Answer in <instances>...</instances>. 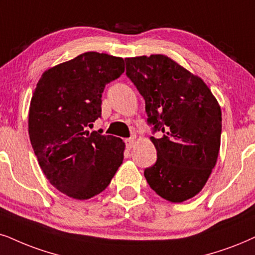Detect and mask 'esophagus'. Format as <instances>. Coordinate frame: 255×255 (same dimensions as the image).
I'll return each instance as SVG.
<instances>
[{"instance_id": "1", "label": "esophagus", "mask_w": 255, "mask_h": 255, "mask_svg": "<svg viewBox=\"0 0 255 255\" xmlns=\"http://www.w3.org/2000/svg\"><path fill=\"white\" fill-rule=\"evenodd\" d=\"M134 143H135V138H134V137L127 138V140H126V146H127L128 149H130V148H133Z\"/></svg>"}]
</instances>
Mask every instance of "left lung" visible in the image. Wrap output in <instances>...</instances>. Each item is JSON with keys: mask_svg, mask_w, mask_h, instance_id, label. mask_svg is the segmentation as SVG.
<instances>
[{"mask_svg": "<svg viewBox=\"0 0 255 255\" xmlns=\"http://www.w3.org/2000/svg\"><path fill=\"white\" fill-rule=\"evenodd\" d=\"M127 76L146 101L148 122L162 136L150 141L156 162L144 169L150 188L170 202L199 194L217 165L221 108L198 75L162 54L127 57Z\"/></svg>", "mask_w": 255, "mask_h": 255, "instance_id": "obj_1", "label": "left lung"}]
</instances>
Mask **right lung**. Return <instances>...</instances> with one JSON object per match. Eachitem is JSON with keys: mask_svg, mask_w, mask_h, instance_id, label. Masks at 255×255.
I'll return each mask as SVG.
<instances>
[{"mask_svg": "<svg viewBox=\"0 0 255 255\" xmlns=\"http://www.w3.org/2000/svg\"><path fill=\"white\" fill-rule=\"evenodd\" d=\"M125 61L88 51L42 74L31 96L28 131L38 165L61 193L87 200L107 188L124 161L120 137L89 133L101 117L105 87Z\"/></svg>", "mask_w": 255, "mask_h": 255, "instance_id": "obj_1", "label": "right lung"}]
</instances>
